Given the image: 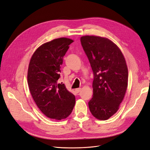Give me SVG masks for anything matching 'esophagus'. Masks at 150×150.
<instances>
[{
    "instance_id": "34e87169",
    "label": "esophagus",
    "mask_w": 150,
    "mask_h": 150,
    "mask_svg": "<svg viewBox=\"0 0 150 150\" xmlns=\"http://www.w3.org/2000/svg\"><path fill=\"white\" fill-rule=\"evenodd\" d=\"M75 91L77 93H79L81 91V88H77V89H76Z\"/></svg>"
}]
</instances>
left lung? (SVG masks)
<instances>
[{
  "instance_id": "1",
  "label": "left lung",
  "mask_w": 150,
  "mask_h": 150,
  "mask_svg": "<svg viewBox=\"0 0 150 150\" xmlns=\"http://www.w3.org/2000/svg\"><path fill=\"white\" fill-rule=\"evenodd\" d=\"M94 74L88 105L96 118L106 120L118 110L128 86V71L121 50L111 40L94 35L81 38Z\"/></svg>"
}]
</instances>
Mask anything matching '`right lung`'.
<instances>
[{
  "label": "right lung",
  "instance_id": "1",
  "mask_svg": "<svg viewBox=\"0 0 150 150\" xmlns=\"http://www.w3.org/2000/svg\"><path fill=\"white\" fill-rule=\"evenodd\" d=\"M73 40L66 38L44 43L29 62L28 82L36 105L49 118L61 120L70 115L75 105L73 94L64 84L57 83L63 57Z\"/></svg>",
  "mask_w": 150,
  "mask_h": 150
}]
</instances>
